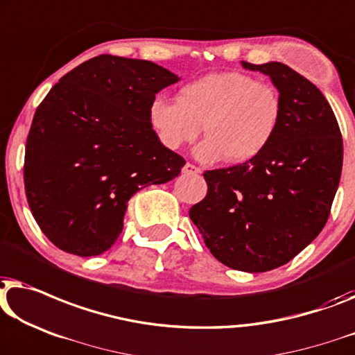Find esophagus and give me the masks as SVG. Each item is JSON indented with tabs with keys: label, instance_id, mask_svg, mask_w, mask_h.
<instances>
[{
	"label": "esophagus",
	"instance_id": "obj_1",
	"mask_svg": "<svg viewBox=\"0 0 355 355\" xmlns=\"http://www.w3.org/2000/svg\"><path fill=\"white\" fill-rule=\"evenodd\" d=\"M182 173L184 174H198V173H202V169H200L198 166L192 165V163H186V165H184V168H182Z\"/></svg>",
	"mask_w": 355,
	"mask_h": 355
}]
</instances>
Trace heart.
I'll use <instances>...</instances> for the list:
<instances>
[{
  "instance_id": "1",
  "label": "heart",
  "mask_w": 355,
  "mask_h": 355,
  "mask_svg": "<svg viewBox=\"0 0 355 355\" xmlns=\"http://www.w3.org/2000/svg\"><path fill=\"white\" fill-rule=\"evenodd\" d=\"M150 125L163 146L178 150L202 135L195 148L202 162L241 165L259 157L275 139L284 102L274 86L241 71L209 73L190 81L178 99L157 96L148 109Z\"/></svg>"
}]
</instances>
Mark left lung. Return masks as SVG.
<instances>
[{
  "label": "left lung",
  "instance_id": "left-lung-1",
  "mask_svg": "<svg viewBox=\"0 0 355 355\" xmlns=\"http://www.w3.org/2000/svg\"><path fill=\"white\" fill-rule=\"evenodd\" d=\"M241 64L279 89L282 125L254 160L205 171L208 192L189 216L216 259L266 272L291 261L325 225L341 178L343 137L309 80L282 62Z\"/></svg>",
  "mask_w": 355,
  "mask_h": 355
}]
</instances>
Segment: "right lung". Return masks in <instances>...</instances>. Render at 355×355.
I'll return each instance as SVG.
<instances>
[{
  "mask_svg": "<svg viewBox=\"0 0 355 355\" xmlns=\"http://www.w3.org/2000/svg\"><path fill=\"white\" fill-rule=\"evenodd\" d=\"M179 78L148 60L102 54L59 80L35 112L25 146L28 207L53 243L97 256L115 243L126 203L186 160L152 130L155 94Z\"/></svg>",
  "mask_w": 355,
  "mask_h": 355,
  "instance_id": "obj_1",
  "label": "right lung"
}]
</instances>
